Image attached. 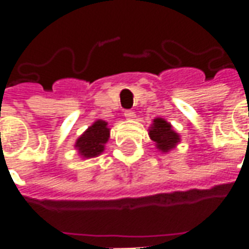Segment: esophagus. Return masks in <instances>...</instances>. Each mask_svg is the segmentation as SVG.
I'll list each match as a JSON object with an SVG mask.
<instances>
[{
    "mask_svg": "<svg viewBox=\"0 0 249 249\" xmlns=\"http://www.w3.org/2000/svg\"><path fill=\"white\" fill-rule=\"evenodd\" d=\"M124 116H125V119L126 120H133L135 119V112H133V110H125V113H124Z\"/></svg>",
    "mask_w": 249,
    "mask_h": 249,
    "instance_id": "1",
    "label": "esophagus"
}]
</instances>
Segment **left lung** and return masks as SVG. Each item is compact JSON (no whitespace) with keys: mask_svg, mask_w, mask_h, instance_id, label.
I'll return each instance as SVG.
<instances>
[{"mask_svg":"<svg viewBox=\"0 0 249 249\" xmlns=\"http://www.w3.org/2000/svg\"><path fill=\"white\" fill-rule=\"evenodd\" d=\"M149 137L156 144L157 149L164 153L172 151L180 142V136L173 130L172 125L161 117L153 120L149 128Z\"/></svg>","mask_w":249,"mask_h":249,"instance_id":"1","label":"left lung"}]
</instances>
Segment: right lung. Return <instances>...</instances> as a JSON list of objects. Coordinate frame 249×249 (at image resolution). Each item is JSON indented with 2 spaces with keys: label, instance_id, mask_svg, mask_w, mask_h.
Returning a JSON list of instances; mask_svg holds the SVG:
<instances>
[{
  "label": "right lung",
  "instance_id": "right-lung-1",
  "mask_svg": "<svg viewBox=\"0 0 249 249\" xmlns=\"http://www.w3.org/2000/svg\"><path fill=\"white\" fill-rule=\"evenodd\" d=\"M109 135L110 129L108 128V123L104 120H97L77 139L74 146L84 159L97 157L105 149Z\"/></svg>",
  "mask_w": 249,
  "mask_h": 249
}]
</instances>
